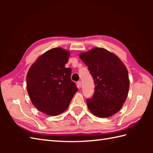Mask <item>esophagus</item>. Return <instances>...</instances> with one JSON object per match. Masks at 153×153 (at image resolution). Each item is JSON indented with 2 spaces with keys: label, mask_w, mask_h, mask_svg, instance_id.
<instances>
[{
  "label": "esophagus",
  "mask_w": 153,
  "mask_h": 153,
  "mask_svg": "<svg viewBox=\"0 0 153 153\" xmlns=\"http://www.w3.org/2000/svg\"><path fill=\"white\" fill-rule=\"evenodd\" d=\"M77 87H78V88H81V87H82V82H77Z\"/></svg>",
  "instance_id": "1"
}]
</instances>
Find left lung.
<instances>
[{
  "mask_svg": "<svg viewBox=\"0 0 153 153\" xmlns=\"http://www.w3.org/2000/svg\"><path fill=\"white\" fill-rule=\"evenodd\" d=\"M88 66L95 83V91L87 99L89 110L100 118L118 112L126 101L129 88L128 71L114 54L102 48H94L79 54Z\"/></svg>",
  "mask_w": 153,
  "mask_h": 153,
  "instance_id": "1",
  "label": "left lung"
}]
</instances>
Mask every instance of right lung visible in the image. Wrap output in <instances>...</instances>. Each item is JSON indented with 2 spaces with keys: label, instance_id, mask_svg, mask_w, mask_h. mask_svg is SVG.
I'll list each match as a JSON object with an SVG mask.
<instances>
[{
  "label": "right lung",
  "instance_id": "right-lung-1",
  "mask_svg": "<svg viewBox=\"0 0 153 153\" xmlns=\"http://www.w3.org/2000/svg\"><path fill=\"white\" fill-rule=\"evenodd\" d=\"M70 52L62 48L47 51L29 70L27 90L33 105L41 112L56 116L66 110L77 91L66 68Z\"/></svg>",
  "mask_w": 153,
  "mask_h": 153
}]
</instances>
